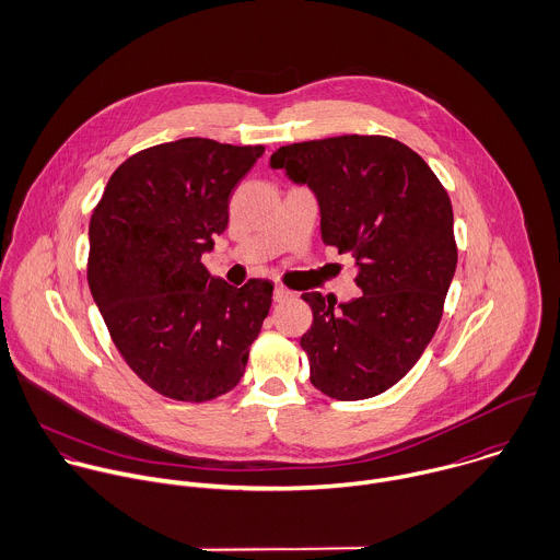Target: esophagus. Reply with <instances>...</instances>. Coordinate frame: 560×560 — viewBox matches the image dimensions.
<instances>
[{
    "label": "esophagus",
    "instance_id": "obj_1",
    "mask_svg": "<svg viewBox=\"0 0 560 560\" xmlns=\"http://www.w3.org/2000/svg\"><path fill=\"white\" fill-rule=\"evenodd\" d=\"M272 299H275L277 303H285V301H292V299H294V292L288 290V288H283V285H277Z\"/></svg>",
    "mask_w": 560,
    "mask_h": 560
}]
</instances>
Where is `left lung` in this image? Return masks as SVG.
<instances>
[{"label": "left lung", "mask_w": 560, "mask_h": 560, "mask_svg": "<svg viewBox=\"0 0 560 560\" xmlns=\"http://www.w3.org/2000/svg\"><path fill=\"white\" fill-rule=\"evenodd\" d=\"M270 165L314 189L323 242L358 264V299L301 296L314 314L301 338L310 380L338 401L382 395L419 362L443 318L458 264L447 189L412 148L384 135L281 145Z\"/></svg>", "instance_id": "1"}]
</instances>
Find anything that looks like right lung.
I'll use <instances>...</instances> for the list:
<instances>
[{
  "mask_svg": "<svg viewBox=\"0 0 560 560\" xmlns=\"http://www.w3.org/2000/svg\"><path fill=\"white\" fill-rule=\"evenodd\" d=\"M264 150L202 137L139 150L93 209V301L119 355L163 397L211 401L246 371L275 283L233 288L209 275L202 253L226 229L231 194Z\"/></svg>",
  "mask_w": 560,
  "mask_h": 560,
  "instance_id": "1",
  "label": "right lung"
}]
</instances>
